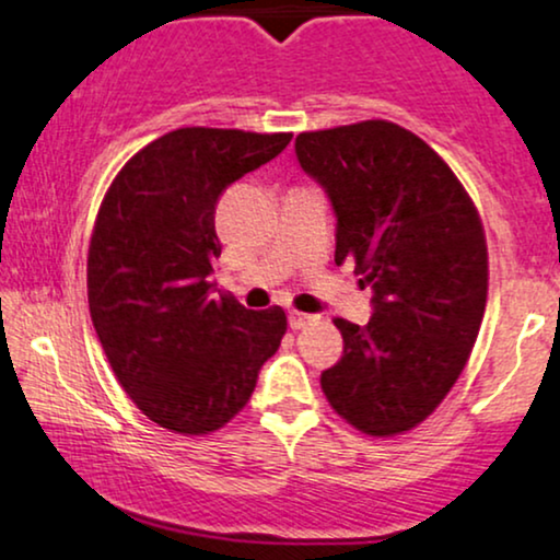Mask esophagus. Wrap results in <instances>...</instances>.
Returning a JSON list of instances; mask_svg holds the SVG:
<instances>
[{
    "label": "esophagus",
    "mask_w": 560,
    "mask_h": 560,
    "mask_svg": "<svg viewBox=\"0 0 560 560\" xmlns=\"http://www.w3.org/2000/svg\"><path fill=\"white\" fill-rule=\"evenodd\" d=\"M289 328H294V331H300V328H305L307 323L315 320V315L310 313H300V310H289Z\"/></svg>",
    "instance_id": "obj_1"
}]
</instances>
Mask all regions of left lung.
<instances>
[{"label": "left lung", "instance_id": "1", "mask_svg": "<svg viewBox=\"0 0 560 560\" xmlns=\"http://www.w3.org/2000/svg\"><path fill=\"white\" fill-rule=\"evenodd\" d=\"M294 151L334 206L336 262L352 258L373 289L368 326L334 320L345 354L323 370V394L362 433L412 430L446 399L480 331V215L446 161L386 119L300 132Z\"/></svg>", "mask_w": 560, "mask_h": 560}]
</instances>
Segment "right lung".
Returning a JSON list of instances; mask_svg holds the SVG:
<instances>
[{
	"mask_svg": "<svg viewBox=\"0 0 560 560\" xmlns=\"http://www.w3.org/2000/svg\"><path fill=\"white\" fill-rule=\"evenodd\" d=\"M289 140L182 127L135 153L98 208L88 247L93 328L130 399L172 433L224 428L287 334L284 310L215 298L211 273L221 192Z\"/></svg>",
	"mask_w": 560,
	"mask_h": 560,
	"instance_id": "add662e5",
	"label": "right lung"
}]
</instances>
